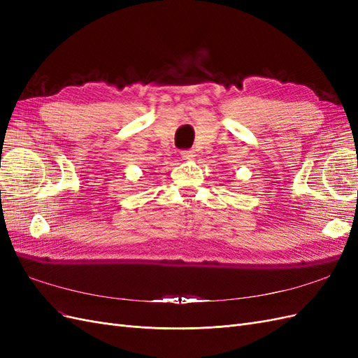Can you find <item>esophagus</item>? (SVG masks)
I'll return each mask as SVG.
<instances>
[{"instance_id":"esophagus-1","label":"esophagus","mask_w":358,"mask_h":358,"mask_svg":"<svg viewBox=\"0 0 358 358\" xmlns=\"http://www.w3.org/2000/svg\"><path fill=\"white\" fill-rule=\"evenodd\" d=\"M180 155H182V158H185V159H191V158L194 157V150H191V149H188V150H182Z\"/></svg>"}]
</instances>
